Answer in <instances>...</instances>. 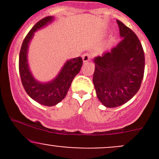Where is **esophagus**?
Wrapping results in <instances>:
<instances>
[{"mask_svg":"<svg viewBox=\"0 0 159 159\" xmlns=\"http://www.w3.org/2000/svg\"><path fill=\"white\" fill-rule=\"evenodd\" d=\"M91 55L89 53H85V54H84L82 55V59H83V61L84 62H88L89 61H90V59H91Z\"/></svg>","mask_w":159,"mask_h":159,"instance_id":"34e87169","label":"esophagus"}]
</instances>
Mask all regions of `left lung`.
<instances>
[{
    "mask_svg": "<svg viewBox=\"0 0 159 159\" xmlns=\"http://www.w3.org/2000/svg\"><path fill=\"white\" fill-rule=\"evenodd\" d=\"M121 40L94 57L93 83L98 98L107 108L121 106L139 91L145 70V54L135 34L117 20Z\"/></svg>",
    "mask_w": 159,
    "mask_h": 159,
    "instance_id": "8db88e82",
    "label": "left lung"
}]
</instances>
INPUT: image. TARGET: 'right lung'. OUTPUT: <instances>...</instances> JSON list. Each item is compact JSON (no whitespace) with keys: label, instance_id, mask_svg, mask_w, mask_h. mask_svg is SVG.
I'll return each mask as SVG.
<instances>
[{"label":"right lung","instance_id":"obj_1","mask_svg":"<svg viewBox=\"0 0 159 159\" xmlns=\"http://www.w3.org/2000/svg\"><path fill=\"white\" fill-rule=\"evenodd\" d=\"M53 20L54 17H46L31 28L22 43L19 55V72L24 89L33 100L45 106H54L65 98L74 78L79 73L83 63L81 57L67 61L57 77L49 82H39L34 78L28 66V46L34 32Z\"/></svg>","mask_w":159,"mask_h":159}]
</instances>
